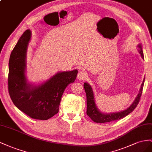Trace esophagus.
<instances>
[{
  "label": "esophagus",
  "mask_w": 152,
  "mask_h": 152,
  "mask_svg": "<svg viewBox=\"0 0 152 152\" xmlns=\"http://www.w3.org/2000/svg\"><path fill=\"white\" fill-rule=\"evenodd\" d=\"M77 79L80 80H85L86 78H87V74H86V72L84 71H80L78 74H77Z\"/></svg>",
  "instance_id": "esophagus-1"
}]
</instances>
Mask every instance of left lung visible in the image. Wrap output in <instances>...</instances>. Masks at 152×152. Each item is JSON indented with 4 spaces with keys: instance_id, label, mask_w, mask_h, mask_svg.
I'll return each mask as SVG.
<instances>
[{
    "instance_id": "left-lung-1",
    "label": "left lung",
    "mask_w": 152,
    "mask_h": 152,
    "mask_svg": "<svg viewBox=\"0 0 152 152\" xmlns=\"http://www.w3.org/2000/svg\"><path fill=\"white\" fill-rule=\"evenodd\" d=\"M137 48L139 53L141 55L142 58L144 59L142 45L138 44ZM145 80V77L144 78L143 81H142V83L141 85L140 92H139L136 99H134V101L131 104V106L125 110L118 112L110 113H105L102 112L100 110H99V108L96 105V102H95L94 93L92 86H91L88 83H87V82H85L83 86L86 95V104H87L86 114H87V115L94 121V122L96 123L110 122L124 118L125 116H127L129 114L131 113L132 111H134V110L135 109L136 107L138 104L142 94V88H143Z\"/></svg>"
}]
</instances>
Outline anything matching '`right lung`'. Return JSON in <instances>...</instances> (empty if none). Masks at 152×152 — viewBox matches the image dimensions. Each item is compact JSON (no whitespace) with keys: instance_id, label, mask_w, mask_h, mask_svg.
I'll return each mask as SVG.
<instances>
[{"instance_id":"1","label":"right lung","mask_w":152,"mask_h":152,"mask_svg":"<svg viewBox=\"0 0 152 152\" xmlns=\"http://www.w3.org/2000/svg\"><path fill=\"white\" fill-rule=\"evenodd\" d=\"M32 32H23L12 50L9 61L8 89L15 106L30 118L48 120L58 112L67 86L75 81L77 70L59 71L39 83H30L27 77V54Z\"/></svg>"}]
</instances>
